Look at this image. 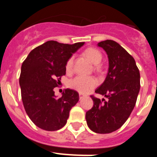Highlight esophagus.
Segmentation results:
<instances>
[{"instance_id": "34e87169", "label": "esophagus", "mask_w": 157, "mask_h": 157, "mask_svg": "<svg viewBox=\"0 0 157 157\" xmlns=\"http://www.w3.org/2000/svg\"><path fill=\"white\" fill-rule=\"evenodd\" d=\"M82 98H84V94H81V93H80V94H79V98H80V99H82Z\"/></svg>"}]
</instances>
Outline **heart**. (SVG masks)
<instances>
[{
  "label": "heart",
  "instance_id": "obj_1",
  "mask_svg": "<svg viewBox=\"0 0 157 157\" xmlns=\"http://www.w3.org/2000/svg\"><path fill=\"white\" fill-rule=\"evenodd\" d=\"M83 54L86 57L90 60L91 63L97 65L101 63L102 59V54L98 49L95 48H87L84 50ZM74 57L71 56L65 63V70L67 73H71L73 69ZM98 82L97 78L92 76H77L71 80L68 83V86L72 90L78 91L81 94H87L92 90L94 87L97 86Z\"/></svg>",
  "mask_w": 157,
  "mask_h": 157
}]
</instances>
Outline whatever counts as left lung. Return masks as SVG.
Wrapping results in <instances>:
<instances>
[{
	"instance_id": "8db88e82",
	"label": "left lung",
	"mask_w": 157,
	"mask_h": 157,
	"mask_svg": "<svg viewBox=\"0 0 157 157\" xmlns=\"http://www.w3.org/2000/svg\"><path fill=\"white\" fill-rule=\"evenodd\" d=\"M109 57L106 78L95 90L108 98L91 95L94 106L86 113L89 128L98 134H109L124 124L135 106L140 90V72L131 55L117 42L106 40L98 43Z\"/></svg>"
}]
</instances>
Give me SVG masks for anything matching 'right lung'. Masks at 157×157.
<instances>
[{
    "label": "right lung",
    "instance_id": "obj_1",
    "mask_svg": "<svg viewBox=\"0 0 157 157\" xmlns=\"http://www.w3.org/2000/svg\"><path fill=\"white\" fill-rule=\"evenodd\" d=\"M84 43L46 41L34 48L23 61L19 77L22 101L27 116L39 128L54 131L64 127L70 110L79 100L78 93L71 89L57 98L54 88L66 75L67 60Z\"/></svg>",
    "mask_w": 157,
    "mask_h": 157
}]
</instances>
